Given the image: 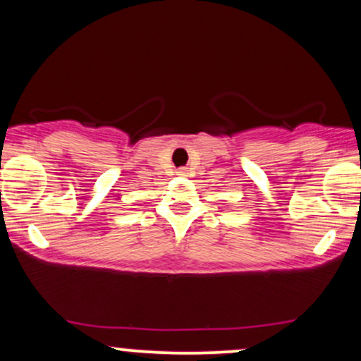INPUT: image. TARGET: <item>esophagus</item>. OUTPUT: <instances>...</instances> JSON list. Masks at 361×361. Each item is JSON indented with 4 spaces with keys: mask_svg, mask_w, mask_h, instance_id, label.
Returning <instances> with one entry per match:
<instances>
[{
    "mask_svg": "<svg viewBox=\"0 0 361 361\" xmlns=\"http://www.w3.org/2000/svg\"><path fill=\"white\" fill-rule=\"evenodd\" d=\"M176 173H178V175H180V176H186V168H180Z\"/></svg>",
    "mask_w": 361,
    "mask_h": 361,
    "instance_id": "obj_1",
    "label": "esophagus"
}]
</instances>
